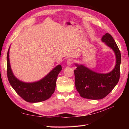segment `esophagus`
<instances>
[{"label": "esophagus", "mask_w": 129, "mask_h": 129, "mask_svg": "<svg viewBox=\"0 0 129 129\" xmlns=\"http://www.w3.org/2000/svg\"><path fill=\"white\" fill-rule=\"evenodd\" d=\"M74 62V61L73 59H72V58H69V59H68L67 61V64L69 66H71Z\"/></svg>", "instance_id": "obj_1"}]
</instances>
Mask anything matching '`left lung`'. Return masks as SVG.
Segmentation results:
<instances>
[{
  "mask_svg": "<svg viewBox=\"0 0 129 129\" xmlns=\"http://www.w3.org/2000/svg\"><path fill=\"white\" fill-rule=\"evenodd\" d=\"M102 41L114 50L116 62L114 69L107 74L93 72L83 64H75V84L82 97L90 100H100L106 97L118 82L120 77L121 55L120 50L110 34L106 33Z\"/></svg>",
  "mask_w": 129,
  "mask_h": 129,
  "instance_id": "1",
  "label": "left lung"
}]
</instances>
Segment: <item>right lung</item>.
I'll return each instance as SVG.
<instances>
[{
    "mask_svg": "<svg viewBox=\"0 0 129 129\" xmlns=\"http://www.w3.org/2000/svg\"><path fill=\"white\" fill-rule=\"evenodd\" d=\"M9 51L7 54V75L11 85L18 94L26 102L37 103L50 98L55 91L58 74L62 70L58 65L40 81L26 83L17 79L12 71L9 60Z\"/></svg>",
    "mask_w": 129,
    "mask_h": 129,
    "instance_id": "1",
    "label": "right lung"
}]
</instances>
